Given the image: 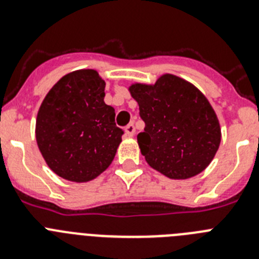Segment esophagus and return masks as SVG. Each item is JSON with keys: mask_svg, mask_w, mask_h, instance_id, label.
Segmentation results:
<instances>
[{"mask_svg": "<svg viewBox=\"0 0 259 259\" xmlns=\"http://www.w3.org/2000/svg\"><path fill=\"white\" fill-rule=\"evenodd\" d=\"M124 131H125V135H127V136L132 137L135 135V132H136V130H135V125L131 123V124H128L127 127H125Z\"/></svg>", "mask_w": 259, "mask_h": 259, "instance_id": "34e87169", "label": "esophagus"}]
</instances>
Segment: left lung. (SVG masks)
Here are the masks:
<instances>
[{"mask_svg":"<svg viewBox=\"0 0 259 259\" xmlns=\"http://www.w3.org/2000/svg\"><path fill=\"white\" fill-rule=\"evenodd\" d=\"M128 91L145 122L137 144L152 168L170 179L184 180L211 163L221 145V124L197 87L163 74L153 84L132 83Z\"/></svg>","mask_w":259,"mask_h":259,"instance_id":"left-lung-1","label":"left lung"}]
</instances>
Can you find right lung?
<instances>
[{"label":"right lung","mask_w":259,"mask_h":259,"mask_svg":"<svg viewBox=\"0 0 259 259\" xmlns=\"http://www.w3.org/2000/svg\"><path fill=\"white\" fill-rule=\"evenodd\" d=\"M106 80L92 68L68 72L52 87L36 118V141L62 179L87 183L111 164L123 131L105 104Z\"/></svg>","instance_id":"obj_1"}]
</instances>
